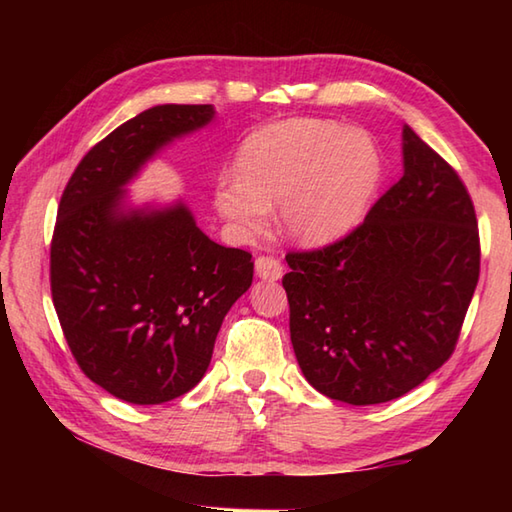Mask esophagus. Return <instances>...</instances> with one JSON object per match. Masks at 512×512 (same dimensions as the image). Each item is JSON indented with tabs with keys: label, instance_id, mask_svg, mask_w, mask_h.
I'll list each match as a JSON object with an SVG mask.
<instances>
[{
	"label": "esophagus",
	"instance_id": "obj_1",
	"mask_svg": "<svg viewBox=\"0 0 512 512\" xmlns=\"http://www.w3.org/2000/svg\"><path fill=\"white\" fill-rule=\"evenodd\" d=\"M255 273L257 277H262L266 281H277L284 275V268H281V262L277 257H270V255H262L255 259Z\"/></svg>",
	"mask_w": 512,
	"mask_h": 512
}]
</instances>
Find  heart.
I'll return each instance as SVG.
<instances>
[{"instance_id":"obj_1","label":"heart","mask_w":512,"mask_h":512,"mask_svg":"<svg viewBox=\"0 0 512 512\" xmlns=\"http://www.w3.org/2000/svg\"><path fill=\"white\" fill-rule=\"evenodd\" d=\"M237 176L217 184V209L239 231H264L281 202L286 233L321 246L361 220L380 180V156L361 129L323 118H288L257 129L237 156Z\"/></svg>"}]
</instances>
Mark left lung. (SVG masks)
<instances>
[{"label": "left lung", "mask_w": 512, "mask_h": 512, "mask_svg": "<svg viewBox=\"0 0 512 512\" xmlns=\"http://www.w3.org/2000/svg\"><path fill=\"white\" fill-rule=\"evenodd\" d=\"M402 158V178L354 231L286 255L301 372L350 405L405 396L447 363L480 279L475 206L458 171L407 125Z\"/></svg>", "instance_id": "obj_1"}]
</instances>
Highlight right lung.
Here are the masks:
<instances>
[{
    "mask_svg": "<svg viewBox=\"0 0 512 512\" xmlns=\"http://www.w3.org/2000/svg\"><path fill=\"white\" fill-rule=\"evenodd\" d=\"M211 105H156L96 143L65 184L50 244V290L74 361L132 405L187 394L211 363L226 312L253 284V255L215 244L184 204L121 209L127 184Z\"/></svg>",
    "mask_w": 512,
    "mask_h": 512,
    "instance_id": "add662e5",
    "label": "right lung"
}]
</instances>
